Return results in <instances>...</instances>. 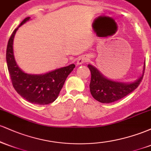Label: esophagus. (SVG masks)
I'll list each match as a JSON object with an SVG mask.
<instances>
[{
	"label": "esophagus",
	"mask_w": 151,
	"mask_h": 151,
	"mask_svg": "<svg viewBox=\"0 0 151 151\" xmlns=\"http://www.w3.org/2000/svg\"><path fill=\"white\" fill-rule=\"evenodd\" d=\"M89 57L87 56V55H84V56H81L80 58H78L77 60V65H82L83 63H84V62H87L88 60H89Z\"/></svg>",
	"instance_id": "obj_1"
}]
</instances>
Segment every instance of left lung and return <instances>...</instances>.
I'll return each instance as SVG.
<instances>
[{
    "mask_svg": "<svg viewBox=\"0 0 151 151\" xmlns=\"http://www.w3.org/2000/svg\"><path fill=\"white\" fill-rule=\"evenodd\" d=\"M145 63L143 67L145 70ZM91 77L90 81V92L93 98L101 103L108 104L116 101L125 97L139 86L143 75L133 83L118 82L106 79L92 65H88Z\"/></svg>",
    "mask_w": 151,
    "mask_h": 151,
    "instance_id": "1",
    "label": "left lung"
}]
</instances>
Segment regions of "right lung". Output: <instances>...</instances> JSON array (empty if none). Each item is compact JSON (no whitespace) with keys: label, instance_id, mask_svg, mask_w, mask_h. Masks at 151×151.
Masks as SVG:
<instances>
[{"label":"right lung","instance_id":"add662e5","mask_svg":"<svg viewBox=\"0 0 151 151\" xmlns=\"http://www.w3.org/2000/svg\"><path fill=\"white\" fill-rule=\"evenodd\" d=\"M24 19L10 36L6 50V61L12 84L22 97L35 104L45 105L56 100L69 74L74 70V64L45 74L33 75L23 72L17 65L13 55L14 36L20 26L30 20Z\"/></svg>","mask_w":151,"mask_h":151}]
</instances>
